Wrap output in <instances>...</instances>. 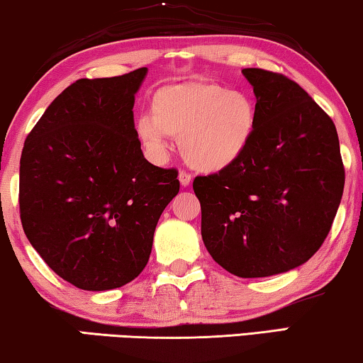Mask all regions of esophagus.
<instances>
[{"mask_svg": "<svg viewBox=\"0 0 363 363\" xmlns=\"http://www.w3.org/2000/svg\"><path fill=\"white\" fill-rule=\"evenodd\" d=\"M178 180H180L182 186H188L191 183V175H190V173L182 170L180 173H178Z\"/></svg>", "mask_w": 363, "mask_h": 363, "instance_id": "esophagus-1", "label": "esophagus"}]
</instances>
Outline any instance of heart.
<instances>
[{"label": "heart", "instance_id": "b5f03b06", "mask_svg": "<svg viewBox=\"0 0 363 363\" xmlns=\"http://www.w3.org/2000/svg\"><path fill=\"white\" fill-rule=\"evenodd\" d=\"M257 106L249 94L211 80L172 83L150 98V114L139 116L135 134L147 155L164 162L172 138L183 159L201 173H219L242 159L254 140Z\"/></svg>", "mask_w": 363, "mask_h": 363}]
</instances>
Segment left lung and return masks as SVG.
Instances as JSON below:
<instances>
[{
	"mask_svg": "<svg viewBox=\"0 0 363 363\" xmlns=\"http://www.w3.org/2000/svg\"><path fill=\"white\" fill-rule=\"evenodd\" d=\"M257 98V129L230 169L196 177L201 238L240 278L296 269L316 254L337 213L345 172L335 125L280 73L244 68Z\"/></svg>",
	"mask_w": 363,
	"mask_h": 363,
	"instance_id": "obj_1",
	"label": "left lung"
}]
</instances>
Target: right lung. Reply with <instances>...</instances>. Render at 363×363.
<instances>
[{
  "mask_svg": "<svg viewBox=\"0 0 363 363\" xmlns=\"http://www.w3.org/2000/svg\"><path fill=\"white\" fill-rule=\"evenodd\" d=\"M147 68L82 78L30 130L19 167L21 223L47 265L73 286L113 290L150 257L155 225L180 190L178 172L145 160L134 94Z\"/></svg>",
  "mask_w": 363,
  "mask_h": 363,
  "instance_id": "obj_1",
  "label": "right lung"
}]
</instances>
